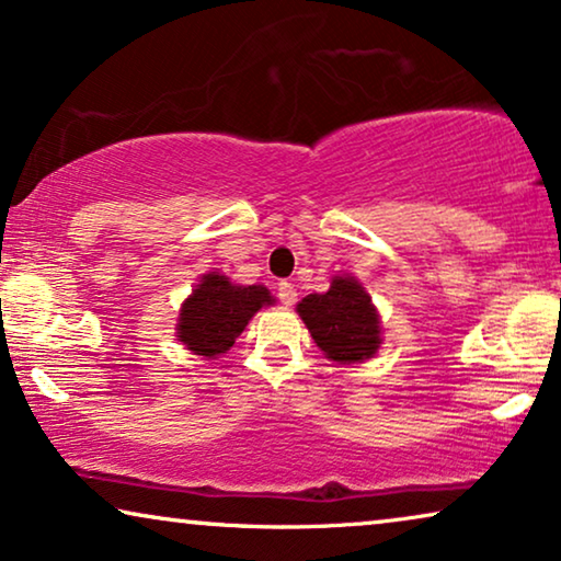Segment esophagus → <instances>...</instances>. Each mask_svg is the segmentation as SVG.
<instances>
[{
	"mask_svg": "<svg viewBox=\"0 0 561 561\" xmlns=\"http://www.w3.org/2000/svg\"><path fill=\"white\" fill-rule=\"evenodd\" d=\"M296 286L294 283H288V280H280L278 283V298H280V304L283 306H294L296 304Z\"/></svg>",
	"mask_w": 561,
	"mask_h": 561,
	"instance_id": "esophagus-1",
	"label": "esophagus"
}]
</instances>
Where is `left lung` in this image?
Returning a JSON list of instances; mask_svg holds the SVG:
<instances>
[{
    "label": "left lung",
    "mask_w": 561,
    "mask_h": 561,
    "mask_svg": "<svg viewBox=\"0 0 561 561\" xmlns=\"http://www.w3.org/2000/svg\"><path fill=\"white\" fill-rule=\"evenodd\" d=\"M317 347L340 365L370 359L380 340V313L363 283L352 275H336L327 294H311L296 306Z\"/></svg>",
    "instance_id": "8db88e82"
}]
</instances>
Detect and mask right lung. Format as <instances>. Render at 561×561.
Segmentation results:
<instances>
[{
  "label": "right lung",
  "mask_w": 561,
  "mask_h": 561,
  "mask_svg": "<svg viewBox=\"0 0 561 561\" xmlns=\"http://www.w3.org/2000/svg\"><path fill=\"white\" fill-rule=\"evenodd\" d=\"M265 286H237L221 273H206L181 306L175 336L202 357H219L232 347L248 321L271 306Z\"/></svg>",
  "instance_id": "1"
}]
</instances>
